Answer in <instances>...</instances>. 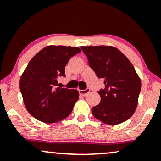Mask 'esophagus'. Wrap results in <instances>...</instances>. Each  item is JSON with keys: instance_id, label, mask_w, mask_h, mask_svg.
Returning a JSON list of instances; mask_svg holds the SVG:
<instances>
[{"instance_id": "34e87169", "label": "esophagus", "mask_w": 161, "mask_h": 161, "mask_svg": "<svg viewBox=\"0 0 161 161\" xmlns=\"http://www.w3.org/2000/svg\"><path fill=\"white\" fill-rule=\"evenodd\" d=\"M79 92L80 95L86 96L90 92V89L89 88H86V89H84V90H79Z\"/></svg>"}]
</instances>
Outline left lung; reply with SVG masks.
Here are the masks:
<instances>
[{
    "label": "left lung",
    "instance_id": "8db88e82",
    "mask_svg": "<svg viewBox=\"0 0 161 161\" xmlns=\"http://www.w3.org/2000/svg\"><path fill=\"white\" fill-rule=\"evenodd\" d=\"M81 49L97 76L104 79V88L97 92L101 102L92 108L94 116L108 125L127 120L136 111L142 86L132 63L111 46H82Z\"/></svg>",
    "mask_w": 161,
    "mask_h": 161
}]
</instances>
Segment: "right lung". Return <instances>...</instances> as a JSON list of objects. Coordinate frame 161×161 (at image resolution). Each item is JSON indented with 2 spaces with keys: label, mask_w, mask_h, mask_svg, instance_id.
I'll list each match as a JSON object with an SVG mask.
<instances>
[{
  "label": "right lung",
  "mask_w": 161,
  "mask_h": 161,
  "mask_svg": "<svg viewBox=\"0 0 161 161\" xmlns=\"http://www.w3.org/2000/svg\"><path fill=\"white\" fill-rule=\"evenodd\" d=\"M81 52L77 47L51 45L32 57L22 75L19 88L28 112L38 120L53 123L71 114L79 99L75 89L59 88L69 59Z\"/></svg>",
  "instance_id": "right-lung-1"
}]
</instances>
